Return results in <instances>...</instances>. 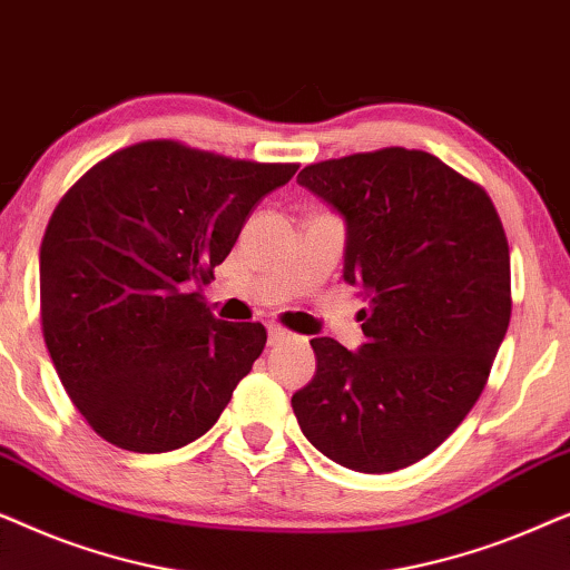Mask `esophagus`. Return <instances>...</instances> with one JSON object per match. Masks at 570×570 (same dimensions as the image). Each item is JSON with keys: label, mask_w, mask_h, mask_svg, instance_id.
<instances>
[{"label": "esophagus", "mask_w": 570, "mask_h": 570, "mask_svg": "<svg viewBox=\"0 0 570 570\" xmlns=\"http://www.w3.org/2000/svg\"><path fill=\"white\" fill-rule=\"evenodd\" d=\"M267 334H269V345H277V342H283V340L291 337V332H287L285 326H279V324H269L267 326Z\"/></svg>", "instance_id": "34e87169"}]
</instances>
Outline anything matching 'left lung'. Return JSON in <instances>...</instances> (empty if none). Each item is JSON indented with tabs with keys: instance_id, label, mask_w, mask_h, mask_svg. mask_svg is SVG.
<instances>
[{
	"instance_id": "8db88e82",
	"label": "left lung",
	"mask_w": 570,
	"mask_h": 570,
	"mask_svg": "<svg viewBox=\"0 0 570 570\" xmlns=\"http://www.w3.org/2000/svg\"><path fill=\"white\" fill-rule=\"evenodd\" d=\"M347 223L345 279L363 285L365 345L314 337L293 394L306 439L355 472L431 454L480 400L511 322L509 238L493 199L435 155L381 147L298 174Z\"/></svg>"
}]
</instances>
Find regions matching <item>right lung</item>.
Here are the masks:
<instances>
[{
	"label": "right lung",
	"mask_w": 570,
	"mask_h": 570,
	"mask_svg": "<svg viewBox=\"0 0 570 570\" xmlns=\"http://www.w3.org/2000/svg\"><path fill=\"white\" fill-rule=\"evenodd\" d=\"M295 170L147 139L59 199L41 240L43 340L100 439L160 454L217 423L267 330L215 318L191 285L215 277L256 202Z\"/></svg>",
	"instance_id": "right-lung-1"
}]
</instances>
